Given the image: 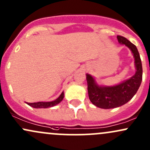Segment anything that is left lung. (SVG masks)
Here are the masks:
<instances>
[{
    "label": "left lung",
    "instance_id": "8db88e82",
    "mask_svg": "<svg viewBox=\"0 0 150 150\" xmlns=\"http://www.w3.org/2000/svg\"><path fill=\"white\" fill-rule=\"evenodd\" d=\"M118 42L130 49L134 57L136 73L129 80L112 87H100L95 83L91 75L87 74L88 90L90 100L93 105L103 109H111L122 106L135 95L142 80V66L136 46L121 35H117Z\"/></svg>",
    "mask_w": 150,
    "mask_h": 150
}]
</instances>
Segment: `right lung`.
<instances>
[{
	"mask_svg": "<svg viewBox=\"0 0 150 150\" xmlns=\"http://www.w3.org/2000/svg\"><path fill=\"white\" fill-rule=\"evenodd\" d=\"M63 98H64V93H62L61 95L59 96V98H57L55 100H54V101L46 102V103H44V102H38V103H28L27 104L34 108H50V107L55 106V105H56L58 104V103H60L62 100V99H63Z\"/></svg>",
	"mask_w": 150,
	"mask_h": 150,
	"instance_id": "right-lung-1",
	"label": "right lung"
}]
</instances>
